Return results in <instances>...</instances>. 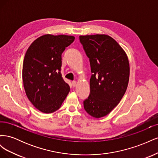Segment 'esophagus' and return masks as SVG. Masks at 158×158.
<instances>
[{"label": "esophagus", "mask_w": 158, "mask_h": 158, "mask_svg": "<svg viewBox=\"0 0 158 158\" xmlns=\"http://www.w3.org/2000/svg\"><path fill=\"white\" fill-rule=\"evenodd\" d=\"M72 85H73V87H75L76 85V81H73V82H72Z\"/></svg>", "instance_id": "obj_1"}]
</instances>
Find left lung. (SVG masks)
Instances as JSON below:
<instances>
[{
	"mask_svg": "<svg viewBox=\"0 0 158 158\" xmlns=\"http://www.w3.org/2000/svg\"><path fill=\"white\" fill-rule=\"evenodd\" d=\"M79 39L92 73L90 94L84 101V107L91 116L100 118L117 106L126 92L130 74L128 60L121 47L109 35H80Z\"/></svg>",
	"mask_w": 158,
	"mask_h": 158,
	"instance_id": "8db88e82",
	"label": "left lung"
}]
</instances>
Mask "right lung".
Returning <instances> with one entry per match:
<instances>
[{
	"label": "right lung",
	"mask_w": 158,
	"mask_h": 158,
	"mask_svg": "<svg viewBox=\"0 0 158 158\" xmlns=\"http://www.w3.org/2000/svg\"><path fill=\"white\" fill-rule=\"evenodd\" d=\"M74 36L44 35L27 50L22 78L27 97L45 113L58 110L70 92L61 74L62 53L74 40Z\"/></svg>",
	"instance_id": "obj_1"
}]
</instances>
